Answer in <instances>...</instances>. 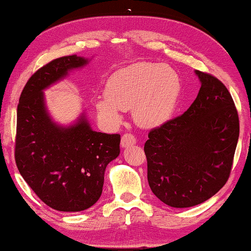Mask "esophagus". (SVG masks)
<instances>
[{
  "label": "esophagus",
  "instance_id": "1",
  "mask_svg": "<svg viewBox=\"0 0 251 251\" xmlns=\"http://www.w3.org/2000/svg\"><path fill=\"white\" fill-rule=\"evenodd\" d=\"M136 143V139L135 136L133 135V134L130 133H125L124 135L122 136V147L123 148H126V147H129V146H133V144Z\"/></svg>",
  "mask_w": 251,
  "mask_h": 251
}]
</instances>
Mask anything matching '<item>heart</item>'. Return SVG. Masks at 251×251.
Segmentation results:
<instances>
[{"instance_id":"obj_1","label":"heart","mask_w":251,"mask_h":251,"mask_svg":"<svg viewBox=\"0 0 251 251\" xmlns=\"http://www.w3.org/2000/svg\"><path fill=\"white\" fill-rule=\"evenodd\" d=\"M182 92V79L172 67L159 62H137L112 74L105 92L95 101L100 117L110 125L122 122L123 110L133 108L136 123L152 128L174 114Z\"/></svg>"}]
</instances>
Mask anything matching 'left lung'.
Listing matches in <instances>:
<instances>
[{
  "label": "left lung",
  "mask_w": 251,
  "mask_h": 251,
  "mask_svg": "<svg viewBox=\"0 0 251 251\" xmlns=\"http://www.w3.org/2000/svg\"><path fill=\"white\" fill-rule=\"evenodd\" d=\"M201 87L184 114L152 128L144 144L148 182L162 202L197 206L230 177L239 139V116L226 86L196 70Z\"/></svg>",
  "instance_id": "obj_1"
}]
</instances>
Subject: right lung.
Segmentation results:
<instances>
[{
	"mask_svg": "<svg viewBox=\"0 0 251 251\" xmlns=\"http://www.w3.org/2000/svg\"><path fill=\"white\" fill-rule=\"evenodd\" d=\"M86 63L76 54L47 63L28 79L17 109V167L36 196L59 211L93 206L101 197L105 167L121 151L119 134L95 132L85 116L59 126L45 108L43 90Z\"/></svg>",
	"mask_w": 251,
	"mask_h": 251,
	"instance_id": "add662e5",
	"label": "right lung"
}]
</instances>
